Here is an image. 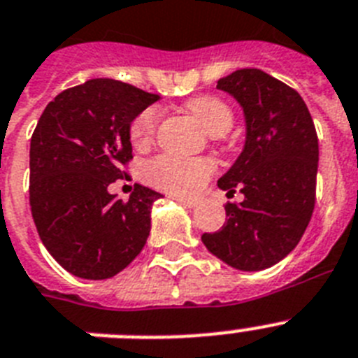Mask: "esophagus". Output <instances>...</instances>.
Returning a JSON list of instances; mask_svg holds the SVG:
<instances>
[{"mask_svg":"<svg viewBox=\"0 0 358 358\" xmlns=\"http://www.w3.org/2000/svg\"><path fill=\"white\" fill-rule=\"evenodd\" d=\"M172 199L177 201L182 206H188V208H195L197 206V201L190 199V197H182V195H172Z\"/></svg>","mask_w":358,"mask_h":358,"instance_id":"34e87169","label":"esophagus"}]
</instances>
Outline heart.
<instances>
[{"label": "heart", "mask_w": 358, "mask_h": 358, "mask_svg": "<svg viewBox=\"0 0 358 358\" xmlns=\"http://www.w3.org/2000/svg\"><path fill=\"white\" fill-rule=\"evenodd\" d=\"M195 117L212 136H222L234 124V112L224 101L213 96L194 97L186 103ZM159 108L148 106L130 124V139L136 148H146L154 143L159 124ZM215 163L210 157H181V155H159L146 164V177L154 186L170 194L194 195L203 188Z\"/></svg>", "instance_id": "b5f03b06"}]
</instances>
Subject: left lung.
I'll list each match as a JSON object with an SVG mask.
<instances>
[{
  "mask_svg": "<svg viewBox=\"0 0 358 358\" xmlns=\"http://www.w3.org/2000/svg\"><path fill=\"white\" fill-rule=\"evenodd\" d=\"M237 99L246 141L217 181L243 203H226L221 230L203 234L210 253L228 266L259 271L282 261L301 241L315 206L319 139L297 90L259 69L235 70L217 81Z\"/></svg>",
  "mask_w": 358,
  "mask_h": 358,
  "instance_id": "left-lung-1",
  "label": "left lung"
}]
</instances>
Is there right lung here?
<instances>
[{
	"instance_id": "right-lung-1",
	"label": "right lung",
	"mask_w": 358,
	"mask_h": 358,
	"mask_svg": "<svg viewBox=\"0 0 358 358\" xmlns=\"http://www.w3.org/2000/svg\"><path fill=\"white\" fill-rule=\"evenodd\" d=\"M157 99L101 78L66 88L43 110L30 139V212L45 248L76 277L110 279L146 244L150 210L163 195L134 185L124 203L108 186L127 179L130 124Z\"/></svg>"
}]
</instances>
